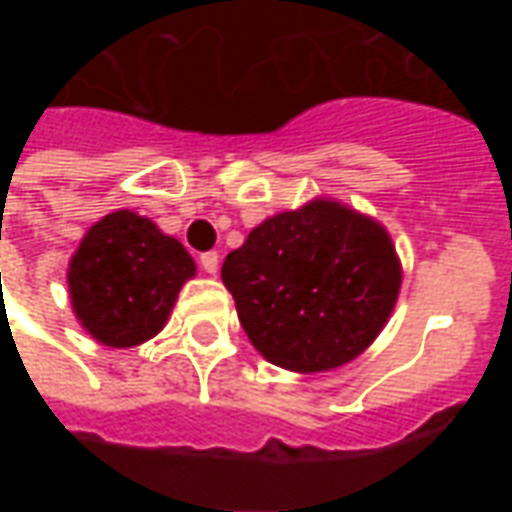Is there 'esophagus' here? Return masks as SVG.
Returning a JSON list of instances; mask_svg holds the SVG:
<instances>
[{
	"label": "esophagus",
	"instance_id": "obj_1",
	"mask_svg": "<svg viewBox=\"0 0 512 512\" xmlns=\"http://www.w3.org/2000/svg\"><path fill=\"white\" fill-rule=\"evenodd\" d=\"M200 266L205 274H216V268H219V255H216V252H205V255H200Z\"/></svg>",
	"mask_w": 512,
	"mask_h": 512
}]
</instances>
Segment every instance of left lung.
Wrapping results in <instances>:
<instances>
[{
	"mask_svg": "<svg viewBox=\"0 0 512 512\" xmlns=\"http://www.w3.org/2000/svg\"><path fill=\"white\" fill-rule=\"evenodd\" d=\"M400 277L384 227L334 200L257 224L222 266L246 337L293 373L334 370L362 354L395 310Z\"/></svg>",
	"mask_w": 512,
	"mask_h": 512,
	"instance_id": "obj_1",
	"label": "left lung"
}]
</instances>
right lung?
Returning <instances> with one entry per match:
<instances>
[{
	"label": "right lung",
	"mask_w": 512,
	"mask_h": 512,
	"mask_svg": "<svg viewBox=\"0 0 512 512\" xmlns=\"http://www.w3.org/2000/svg\"><path fill=\"white\" fill-rule=\"evenodd\" d=\"M194 271L178 238L134 211L109 213L87 230L71 257L73 312L98 343L131 348L164 329Z\"/></svg>",
	"instance_id": "1"
}]
</instances>
